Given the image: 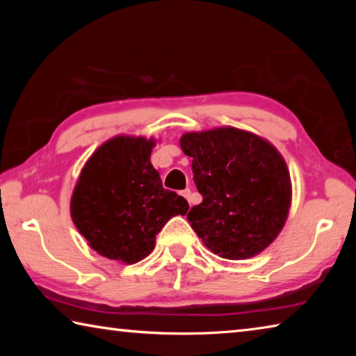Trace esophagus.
Masks as SVG:
<instances>
[{
    "mask_svg": "<svg viewBox=\"0 0 356 356\" xmlns=\"http://www.w3.org/2000/svg\"><path fill=\"white\" fill-rule=\"evenodd\" d=\"M182 196L185 197L186 201H188V202L191 204V201H190V197H191V191H190V190H184V191H182Z\"/></svg>",
    "mask_w": 356,
    "mask_h": 356,
    "instance_id": "esophagus-1",
    "label": "esophagus"
}]
</instances>
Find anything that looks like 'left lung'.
I'll return each instance as SVG.
<instances>
[{
  "instance_id": "1",
  "label": "left lung",
  "mask_w": 356,
  "mask_h": 356,
  "mask_svg": "<svg viewBox=\"0 0 356 356\" xmlns=\"http://www.w3.org/2000/svg\"><path fill=\"white\" fill-rule=\"evenodd\" d=\"M179 143L193 159V179L202 195L186 215L197 237L231 261L262 252L284 227L292 202L291 174L280 150L236 127L188 131Z\"/></svg>"
}]
</instances>
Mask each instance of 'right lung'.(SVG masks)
I'll list each match as a JSON object with an SVG mask.
<instances>
[{"instance_id":"1","label":"right lung","mask_w":356,"mask_h":356,"mask_svg":"<svg viewBox=\"0 0 356 356\" xmlns=\"http://www.w3.org/2000/svg\"><path fill=\"white\" fill-rule=\"evenodd\" d=\"M154 138L118 135L89 156L70 197L78 232L100 256L136 264L149 256L168 220L188 202L165 190L150 163Z\"/></svg>"}]
</instances>
